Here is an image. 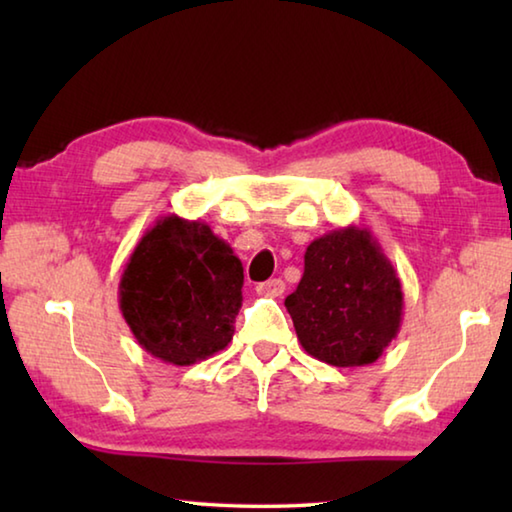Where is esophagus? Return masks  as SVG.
<instances>
[{"label":"esophagus","mask_w":512,"mask_h":512,"mask_svg":"<svg viewBox=\"0 0 512 512\" xmlns=\"http://www.w3.org/2000/svg\"><path fill=\"white\" fill-rule=\"evenodd\" d=\"M257 293H259V296H266V298L282 296V293H284V282L280 280V277H273V280L257 284Z\"/></svg>","instance_id":"1"}]
</instances>
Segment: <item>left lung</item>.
Returning <instances> with one entry per match:
<instances>
[{
  "label": "left lung",
  "instance_id": "obj_1",
  "mask_svg": "<svg viewBox=\"0 0 512 512\" xmlns=\"http://www.w3.org/2000/svg\"><path fill=\"white\" fill-rule=\"evenodd\" d=\"M307 354L336 368L370 366L400 332L402 282L368 228L311 241L305 273L284 300Z\"/></svg>",
  "mask_w": 512,
  "mask_h": 512
}]
</instances>
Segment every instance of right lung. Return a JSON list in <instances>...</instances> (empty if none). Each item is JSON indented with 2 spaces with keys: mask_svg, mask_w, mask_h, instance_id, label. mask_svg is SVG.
Listing matches in <instances>:
<instances>
[{
  "mask_svg": "<svg viewBox=\"0 0 512 512\" xmlns=\"http://www.w3.org/2000/svg\"><path fill=\"white\" fill-rule=\"evenodd\" d=\"M244 266L205 221L162 216L137 241L119 282V309L137 343L192 366L232 341Z\"/></svg>",
  "mask_w": 512,
  "mask_h": 512,
  "instance_id": "right-lung-1",
  "label": "right lung"
}]
</instances>
